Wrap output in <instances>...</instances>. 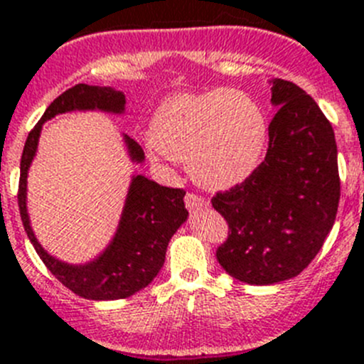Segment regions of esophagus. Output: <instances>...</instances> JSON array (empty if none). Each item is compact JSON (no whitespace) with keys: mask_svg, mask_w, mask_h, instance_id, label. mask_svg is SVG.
I'll return each instance as SVG.
<instances>
[{"mask_svg":"<svg viewBox=\"0 0 364 364\" xmlns=\"http://www.w3.org/2000/svg\"><path fill=\"white\" fill-rule=\"evenodd\" d=\"M184 202H186V208H188L189 211L200 210V208L208 205V202H205L200 195H197V193H188L184 198Z\"/></svg>","mask_w":364,"mask_h":364,"instance_id":"obj_1","label":"esophagus"}]
</instances>
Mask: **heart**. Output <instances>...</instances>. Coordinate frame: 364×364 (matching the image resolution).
I'll list each match as a JSON object with an SVG mask.
<instances>
[{"label": "heart", "mask_w": 364, "mask_h": 364, "mask_svg": "<svg viewBox=\"0 0 364 364\" xmlns=\"http://www.w3.org/2000/svg\"><path fill=\"white\" fill-rule=\"evenodd\" d=\"M151 142L162 154L188 162L189 175L211 191L244 184L268 146V120L252 96L237 89L167 98L154 112Z\"/></svg>", "instance_id": "obj_1"}]
</instances>
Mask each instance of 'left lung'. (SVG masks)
I'll use <instances>...</instances> for the list:
<instances>
[{"label":"left lung","instance_id":"1","mask_svg":"<svg viewBox=\"0 0 364 364\" xmlns=\"http://www.w3.org/2000/svg\"><path fill=\"white\" fill-rule=\"evenodd\" d=\"M268 151L240 186L218 191L215 210L226 218L228 239L217 260L246 284L295 277L323 247L341 197L332 124L295 83L273 80Z\"/></svg>","mask_w":364,"mask_h":364}]
</instances>
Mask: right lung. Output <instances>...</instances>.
Returning <instances> with one entry per match:
<instances>
[{"instance_id":"add662e5","label":"right lung","mask_w":364,"mask_h":364,"mask_svg":"<svg viewBox=\"0 0 364 364\" xmlns=\"http://www.w3.org/2000/svg\"><path fill=\"white\" fill-rule=\"evenodd\" d=\"M124 92L112 87H96L87 83L70 87L47 107L41 120L28 133L19 166V215L32 246L58 281L80 297L92 301L131 297L159 275L166 260L167 244L188 218V210L184 205L186 191L180 188L160 186L142 175L133 176L120 226L112 242L92 262L73 266L50 257L34 237L27 213V173L36 154L41 125L49 118L60 112L87 109H100L120 114L124 112ZM125 144L129 149L131 160L142 162V147L129 136H125Z\"/></svg>"}]
</instances>
